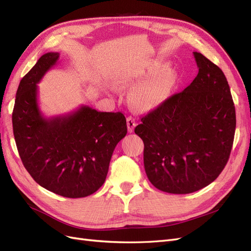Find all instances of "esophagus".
Segmentation results:
<instances>
[{"instance_id": "34e87169", "label": "esophagus", "mask_w": 251, "mask_h": 251, "mask_svg": "<svg viewBox=\"0 0 251 251\" xmlns=\"http://www.w3.org/2000/svg\"><path fill=\"white\" fill-rule=\"evenodd\" d=\"M126 125H127V131L128 133H133L134 132V127L136 126V120L133 117H127L126 118Z\"/></svg>"}]
</instances>
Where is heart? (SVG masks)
Returning <instances> with one entry per match:
<instances>
[{
  "label": "heart",
  "mask_w": 251,
  "mask_h": 251,
  "mask_svg": "<svg viewBox=\"0 0 251 251\" xmlns=\"http://www.w3.org/2000/svg\"><path fill=\"white\" fill-rule=\"evenodd\" d=\"M176 78L173 68H170L164 59L157 58L142 68L120 72L116 82L123 87L136 85L131 93L133 105L140 112H151L168 100Z\"/></svg>",
  "instance_id": "heart-1"
}]
</instances>
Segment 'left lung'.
Instances as JSON below:
<instances>
[{"label":"left lung","mask_w":251,"mask_h":251,"mask_svg":"<svg viewBox=\"0 0 251 251\" xmlns=\"http://www.w3.org/2000/svg\"><path fill=\"white\" fill-rule=\"evenodd\" d=\"M198 75L182 92L141 118L144 170L156 188L189 194L215 181L228 161L235 110L220 68L194 52Z\"/></svg>","instance_id":"obj_1"}]
</instances>
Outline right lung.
Wrapping results in <instances>:
<instances>
[{"label": "right lung", "mask_w": 251, "mask_h": 251, "mask_svg": "<svg viewBox=\"0 0 251 251\" xmlns=\"http://www.w3.org/2000/svg\"><path fill=\"white\" fill-rule=\"evenodd\" d=\"M59 58L48 52L22 78L12 112L13 135L22 162L36 183L66 198L94 194L107 178L111 157L126 135L123 113L81 105L45 117L37 102V83Z\"/></svg>", "instance_id": "add662e5"}]
</instances>
